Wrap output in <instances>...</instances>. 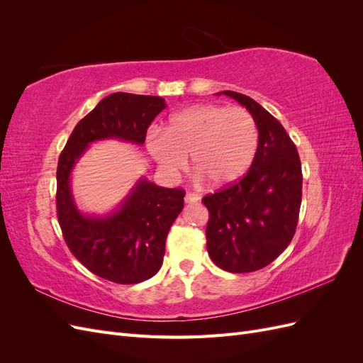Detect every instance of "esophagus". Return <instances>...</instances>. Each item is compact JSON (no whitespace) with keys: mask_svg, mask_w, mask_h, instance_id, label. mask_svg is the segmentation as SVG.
Segmentation results:
<instances>
[{"mask_svg":"<svg viewBox=\"0 0 363 363\" xmlns=\"http://www.w3.org/2000/svg\"><path fill=\"white\" fill-rule=\"evenodd\" d=\"M196 201H200V195H196V194H186V196H184V203L186 204H194V203H196Z\"/></svg>","mask_w":363,"mask_h":363,"instance_id":"esophagus-1","label":"esophagus"}]
</instances>
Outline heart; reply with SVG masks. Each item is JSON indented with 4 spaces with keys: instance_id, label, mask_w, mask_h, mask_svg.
Listing matches in <instances>:
<instances>
[{
    "instance_id": "1",
    "label": "heart",
    "mask_w": 363,
    "mask_h": 363,
    "mask_svg": "<svg viewBox=\"0 0 363 363\" xmlns=\"http://www.w3.org/2000/svg\"><path fill=\"white\" fill-rule=\"evenodd\" d=\"M259 145L255 118L245 108L199 104L169 118L164 133L147 136V150L167 177H175L188 163L201 180L225 188L250 169Z\"/></svg>"
}]
</instances>
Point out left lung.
Here are the masks:
<instances>
[{"label": "left lung", "mask_w": 363, "mask_h": 363, "mask_svg": "<svg viewBox=\"0 0 363 363\" xmlns=\"http://www.w3.org/2000/svg\"><path fill=\"white\" fill-rule=\"evenodd\" d=\"M233 98L255 118L256 157L236 184L203 199L208 208L207 251L227 272H252L277 259L294 238L301 206V162L286 130L252 98Z\"/></svg>", "instance_id": "1"}]
</instances>
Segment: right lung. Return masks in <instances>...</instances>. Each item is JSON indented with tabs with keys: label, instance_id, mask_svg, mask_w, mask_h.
Wrapping results in <instances>:
<instances>
[{
	"label": "right lung",
	"instance_id": "right-lung-1",
	"mask_svg": "<svg viewBox=\"0 0 363 363\" xmlns=\"http://www.w3.org/2000/svg\"><path fill=\"white\" fill-rule=\"evenodd\" d=\"M164 107L162 96L108 95L75 125L59 157L56 201L65 242L87 269L108 281L135 284L156 276L184 191L142 177L112 212L87 215L74 200L71 174L94 142L118 139L144 145L147 128Z\"/></svg>",
	"mask_w": 363,
	"mask_h": 363
}]
</instances>
